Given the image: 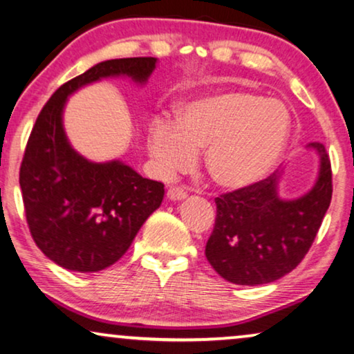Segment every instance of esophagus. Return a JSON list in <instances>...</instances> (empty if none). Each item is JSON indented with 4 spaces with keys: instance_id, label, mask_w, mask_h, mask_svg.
Masks as SVG:
<instances>
[{
    "instance_id": "obj_1",
    "label": "esophagus",
    "mask_w": 354,
    "mask_h": 354,
    "mask_svg": "<svg viewBox=\"0 0 354 354\" xmlns=\"http://www.w3.org/2000/svg\"><path fill=\"white\" fill-rule=\"evenodd\" d=\"M167 197H168V200L179 201V200H184V198L187 197V192L183 187L173 186V187H170V189L167 190Z\"/></svg>"
}]
</instances>
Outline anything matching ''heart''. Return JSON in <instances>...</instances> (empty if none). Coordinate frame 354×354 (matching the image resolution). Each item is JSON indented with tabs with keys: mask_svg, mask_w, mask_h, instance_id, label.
Listing matches in <instances>:
<instances>
[{
	"mask_svg": "<svg viewBox=\"0 0 354 354\" xmlns=\"http://www.w3.org/2000/svg\"><path fill=\"white\" fill-rule=\"evenodd\" d=\"M291 116L280 100L248 91L201 96L176 110L175 124L154 121L148 149L162 176L194 164L205 149V168L218 187L244 189L261 181L287 148Z\"/></svg>",
	"mask_w": 354,
	"mask_h": 354,
	"instance_id": "b5f03b06",
	"label": "heart"
}]
</instances>
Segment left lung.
<instances>
[{
    "label": "left lung",
    "mask_w": 354,
    "mask_h": 354,
    "mask_svg": "<svg viewBox=\"0 0 354 354\" xmlns=\"http://www.w3.org/2000/svg\"><path fill=\"white\" fill-rule=\"evenodd\" d=\"M313 187L295 200L279 197L276 171L249 187L216 198L217 214L205 255L218 276L236 285L274 282L299 265L310 249L333 197V171L322 143Z\"/></svg>",
    "instance_id": "obj_1"
}]
</instances>
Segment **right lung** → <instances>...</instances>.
Masks as SVG:
<instances>
[{"mask_svg":"<svg viewBox=\"0 0 354 354\" xmlns=\"http://www.w3.org/2000/svg\"><path fill=\"white\" fill-rule=\"evenodd\" d=\"M157 58L102 61L59 86L39 113L20 167L31 236L61 268L97 272L131 248L145 221L164 200V184L140 176L121 160L96 164L71 147L63 126L67 97L106 77L145 85Z\"/></svg>","mask_w":354,"mask_h":354,"instance_id":"add662e5","label":"right lung"}]
</instances>
